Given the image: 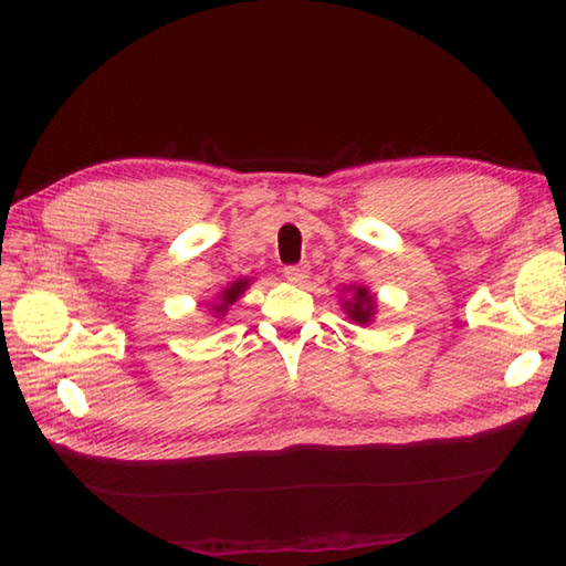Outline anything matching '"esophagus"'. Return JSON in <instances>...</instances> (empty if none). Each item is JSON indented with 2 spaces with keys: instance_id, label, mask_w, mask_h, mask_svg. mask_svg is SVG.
<instances>
[{
  "instance_id": "esophagus-1",
  "label": "esophagus",
  "mask_w": 566,
  "mask_h": 566,
  "mask_svg": "<svg viewBox=\"0 0 566 566\" xmlns=\"http://www.w3.org/2000/svg\"><path fill=\"white\" fill-rule=\"evenodd\" d=\"M308 276V264H290V268H284V280L292 282V284H304Z\"/></svg>"
}]
</instances>
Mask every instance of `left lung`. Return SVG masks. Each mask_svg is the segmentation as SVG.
Listing matches in <instances>:
<instances>
[{"label": "left lung", "mask_w": 566, "mask_h": 566, "mask_svg": "<svg viewBox=\"0 0 566 566\" xmlns=\"http://www.w3.org/2000/svg\"><path fill=\"white\" fill-rule=\"evenodd\" d=\"M340 292V306L345 311V316L350 318L357 326H371V321L377 316V296L371 294L365 284H347Z\"/></svg>", "instance_id": "8db88e82"}]
</instances>
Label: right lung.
I'll list each match as a JSON object with an SVG mask.
<instances>
[{
  "label": "right lung",
  "mask_w": 566,
  "mask_h": 566,
  "mask_svg": "<svg viewBox=\"0 0 566 566\" xmlns=\"http://www.w3.org/2000/svg\"><path fill=\"white\" fill-rule=\"evenodd\" d=\"M250 282H252V276H240V280L228 284L226 290L216 294V298L209 304V314H211L213 318H223V316L228 314V308H231V306L238 302V298L245 294Z\"/></svg>",
  "instance_id": "obj_1"
}]
</instances>
